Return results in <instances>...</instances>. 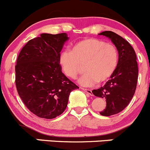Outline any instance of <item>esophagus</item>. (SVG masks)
Masks as SVG:
<instances>
[{
    "label": "esophagus",
    "instance_id": "1",
    "mask_svg": "<svg viewBox=\"0 0 150 150\" xmlns=\"http://www.w3.org/2000/svg\"><path fill=\"white\" fill-rule=\"evenodd\" d=\"M81 89H82L83 91L86 92V93H88V94L91 95V96H92L93 95V93H92V91L91 90V89H88V88H81Z\"/></svg>",
    "mask_w": 150,
    "mask_h": 150
}]
</instances>
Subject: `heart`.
Wrapping results in <instances>:
<instances>
[{"mask_svg": "<svg viewBox=\"0 0 150 150\" xmlns=\"http://www.w3.org/2000/svg\"><path fill=\"white\" fill-rule=\"evenodd\" d=\"M59 62L64 75L75 79L83 70L87 72L79 79L84 86H93L111 78L118 62V51L112 44L97 38L81 40L72 46V51H62Z\"/></svg>", "mask_w": 150, "mask_h": 150, "instance_id": "b5f03b06", "label": "heart"}]
</instances>
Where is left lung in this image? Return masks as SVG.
<instances>
[{
  "mask_svg": "<svg viewBox=\"0 0 150 150\" xmlns=\"http://www.w3.org/2000/svg\"><path fill=\"white\" fill-rule=\"evenodd\" d=\"M101 35L109 38L118 51V62L110 79L102 87L92 91L96 96L106 99V108L100 115L110 116L123 110L132 99L138 81V64L133 47L121 36L112 31H104Z\"/></svg>",
  "mask_w": 150,
  "mask_h": 150,
  "instance_id": "1",
  "label": "left lung"
}]
</instances>
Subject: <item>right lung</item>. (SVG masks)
<instances>
[{
    "label": "right lung",
    "mask_w": 150,
    "mask_h": 150,
    "mask_svg": "<svg viewBox=\"0 0 150 150\" xmlns=\"http://www.w3.org/2000/svg\"><path fill=\"white\" fill-rule=\"evenodd\" d=\"M66 33H43L30 40L19 53L15 83L27 108L38 117L55 118L65 110L72 91L79 88L62 72L60 52Z\"/></svg>",
    "instance_id": "right-lung-1"
}]
</instances>
